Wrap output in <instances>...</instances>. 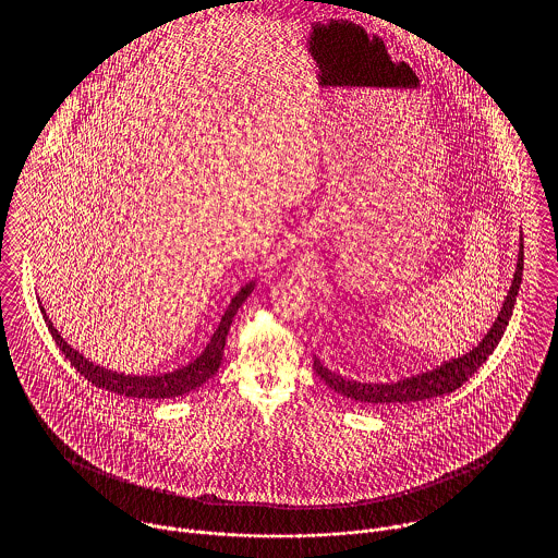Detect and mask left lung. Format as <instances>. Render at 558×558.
Listing matches in <instances>:
<instances>
[{"instance_id": "obj_1", "label": "left lung", "mask_w": 558, "mask_h": 558, "mask_svg": "<svg viewBox=\"0 0 558 558\" xmlns=\"http://www.w3.org/2000/svg\"><path fill=\"white\" fill-rule=\"evenodd\" d=\"M521 278H523V239L519 246V262H517V271L512 278V287L506 294L505 305L494 322L492 330L485 335V339L473 351L441 364L435 371L423 372V374L401 378L398 383H387V385L349 380L339 372L328 371L318 357H314V371L330 389H335L337 393L353 399V401H362V403H383V405L393 403L396 405V403H414V401L448 396L458 387H462V383H466L485 364V360L494 353V349L500 343L506 326H508V319L514 310Z\"/></svg>"}]
</instances>
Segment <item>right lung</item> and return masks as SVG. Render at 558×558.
<instances>
[{
	"label": "right lung",
	"mask_w": 558,
	"mask_h": 558,
	"mask_svg": "<svg viewBox=\"0 0 558 558\" xmlns=\"http://www.w3.org/2000/svg\"><path fill=\"white\" fill-rule=\"evenodd\" d=\"M253 287L255 284L251 282L244 289H240L239 294L232 299L230 307L226 310L223 318L219 322V326L213 335L211 343L205 347V351L192 364H187L180 371L160 374V376H130V374L125 376V374H117V372L94 366L89 360H85L81 355L80 351L66 345V341L58 335V330L53 328L50 318L44 314V307H41V314H44L46 326H48L56 345L60 347V351L71 362V366H75V371L80 372L83 378H87V383H92L100 389L112 391V393L125 396V398H178V396H184V393H190L192 389L201 387L217 372L219 364H221V357H223V347H226V339H228V330L232 326V319L236 316L240 305L244 303V299L253 292Z\"/></svg>",
	"instance_id": "add662e5"
}]
</instances>
